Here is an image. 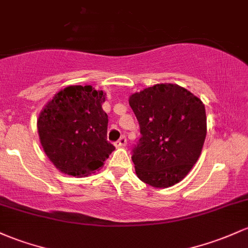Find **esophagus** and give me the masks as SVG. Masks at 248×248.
Wrapping results in <instances>:
<instances>
[{"label":"esophagus","mask_w":248,"mask_h":248,"mask_svg":"<svg viewBox=\"0 0 248 248\" xmlns=\"http://www.w3.org/2000/svg\"><path fill=\"white\" fill-rule=\"evenodd\" d=\"M126 145H127V138H126V135H122V137L120 138L119 140L116 141V143H115L116 147H124Z\"/></svg>","instance_id":"34e87169"}]
</instances>
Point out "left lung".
I'll list each match as a JSON object with an SVG mask.
<instances>
[{
    "instance_id": "8db88e82",
    "label": "left lung",
    "mask_w": 248,
    "mask_h": 248,
    "mask_svg": "<svg viewBox=\"0 0 248 248\" xmlns=\"http://www.w3.org/2000/svg\"><path fill=\"white\" fill-rule=\"evenodd\" d=\"M141 138L132 149L135 173L166 188L181 181L198 161L207 126L205 106L178 84H155L130 95Z\"/></svg>"
}]
</instances>
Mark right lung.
<instances>
[{
  "instance_id": "add662e5",
  "label": "right lung",
  "mask_w": 248,
  "mask_h": 248,
  "mask_svg": "<svg viewBox=\"0 0 248 248\" xmlns=\"http://www.w3.org/2000/svg\"><path fill=\"white\" fill-rule=\"evenodd\" d=\"M102 91L69 86L50 100L37 120L43 151L62 173L88 175L102 167L115 147L107 141Z\"/></svg>"
}]
</instances>
